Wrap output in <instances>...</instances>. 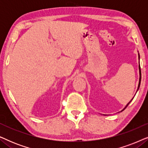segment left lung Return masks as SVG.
I'll list each match as a JSON object with an SVG mask.
<instances>
[{"label": "left lung", "instance_id": "8db88e82", "mask_svg": "<svg viewBox=\"0 0 148 148\" xmlns=\"http://www.w3.org/2000/svg\"><path fill=\"white\" fill-rule=\"evenodd\" d=\"M138 57H139V58H140V56H139V52H138ZM139 84H138V88H137V91H138V90H139V86H140V84H141V68H140V65H139ZM133 98H134V97H133ZM133 98H132V100H133ZM132 100H131L130 101V102H129L128 103V104H127L126 105V106H125V108H123L122 110H121V112H122V111H123V110H125V109L127 108V106H128V105L129 104V103H130V102H131V101H132Z\"/></svg>", "mask_w": 148, "mask_h": 148}]
</instances>
